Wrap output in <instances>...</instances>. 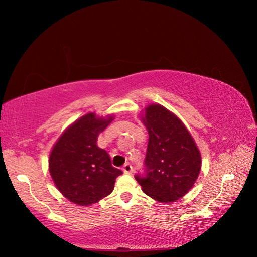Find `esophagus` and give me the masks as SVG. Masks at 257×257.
<instances>
[{
	"label": "esophagus",
	"instance_id": "34e87169",
	"mask_svg": "<svg viewBox=\"0 0 257 257\" xmlns=\"http://www.w3.org/2000/svg\"><path fill=\"white\" fill-rule=\"evenodd\" d=\"M122 171L124 172V173H132L133 172V167H132V164L130 163H125L124 165H123V168H122Z\"/></svg>",
	"mask_w": 257,
	"mask_h": 257
}]
</instances>
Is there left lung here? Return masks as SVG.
<instances>
[{"label": "left lung", "instance_id": "obj_1", "mask_svg": "<svg viewBox=\"0 0 257 257\" xmlns=\"http://www.w3.org/2000/svg\"><path fill=\"white\" fill-rule=\"evenodd\" d=\"M149 132L143 175L135 179L142 190L161 203L188 193L201 171V153L185 124L160 104H151L142 116Z\"/></svg>", "mask_w": 257, "mask_h": 257}]
</instances>
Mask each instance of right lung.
<instances>
[{
    "label": "right lung",
    "mask_w": 257,
    "mask_h": 257,
    "mask_svg": "<svg viewBox=\"0 0 257 257\" xmlns=\"http://www.w3.org/2000/svg\"><path fill=\"white\" fill-rule=\"evenodd\" d=\"M113 116L97 118L88 113L68 127L50 154L49 169L61 194L77 205L87 206L106 197L122 175L112 165L110 155L97 146L99 133Z\"/></svg>",
    "instance_id": "obj_1"
}]
</instances>
